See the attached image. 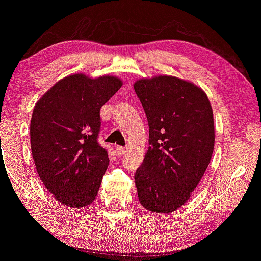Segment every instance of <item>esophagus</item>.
<instances>
[{
    "label": "esophagus",
    "mask_w": 261,
    "mask_h": 261,
    "mask_svg": "<svg viewBox=\"0 0 261 261\" xmlns=\"http://www.w3.org/2000/svg\"><path fill=\"white\" fill-rule=\"evenodd\" d=\"M115 151H116L117 155H123L125 153V148H124V147H122V146H116Z\"/></svg>",
    "instance_id": "34e87169"
}]
</instances>
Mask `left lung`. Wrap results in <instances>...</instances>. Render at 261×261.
<instances>
[{"mask_svg": "<svg viewBox=\"0 0 261 261\" xmlns=\"http://www.w3.org/2000/svg\"><path fill=\"white\" fill-rule=\"evenodd\" d=\"M134 88L149 126L148 150L135 174L139 202L156 213L173 212L189 200L210 163L212 107L201 88L174 76L140 79Z\"/></svg>", "mask_w": 261, "mask_h": 261, "instance_id": "1", "label": "left lung"}]
</instances>
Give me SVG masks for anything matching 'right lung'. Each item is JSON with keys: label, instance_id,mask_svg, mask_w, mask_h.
<instances>
[{"label": "right lung", "instance_id": "right-lung-1", "mask_svg": "<svg viewBox=\"0 0 261 261\" xmlns=\"http://www.w3.org/2000/svg\"><path fill=\"white\" fill-rule=\"evenodd\" d=\"M111 75L73 74L59 80L35 103L31 149L37 174L61 204L94 201L110 159L98 144L100 108L122 87Z\"/></svg>", "mask_w": 261, "mask_h": 261}]
</instances>
